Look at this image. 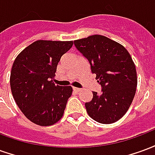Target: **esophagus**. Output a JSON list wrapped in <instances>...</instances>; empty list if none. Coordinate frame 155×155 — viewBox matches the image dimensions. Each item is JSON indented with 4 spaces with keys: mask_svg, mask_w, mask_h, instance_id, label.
<instances>
[{
    "mask_svg": "<svg viewBox=\"0 0 155 155\" xmlns=\"http://www.w3.org/2000/svg\"><path fill=\"white\" fill-rule=\"evenodd\" d=\"M73 90H74L75 92H80V91H81L80 88H76V87H73Z\"/></svg>",
    "mask_w": 155,
    "mask_h": 155,
    "instance_id": "1",
    "label": "esophagus"
}]
</instances>
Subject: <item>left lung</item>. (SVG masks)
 Segmentation results:
<instances>
[{
	"instance_id": "8db88e82",
	"label": "left lung",
	"mask_w": 155,
	"mask_h": 155,
	"mask_svg": "<svg viewBox=\"0 0 155 155\" xmlns=\"http://www.w3.org/2000/svg\"><path fill=\"white\" fill-rule=\"evenodd\" d=\"M74 44L101 85V94L92 91V100L85 103L88 114L99 123L116 122L129 110L136 92V69L130 53L122 45L101 35L76 40Z\"/></svg>"
}]
</instances>
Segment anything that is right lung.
Segmentation results:
<instances>
[{"label":"right lung","mask_w":155,"mask_h":155,"mask_svg":"<svg viewBox=\"0 0 155 155\" xmlns=\"http://www.w3.org/2000/svg\"><path fill=\"white\" fill-rule=\"evenodd\" d=\"M73 41H36L24 49L13 63L10 84L13 98L25 116L41 126L63 116L71 86H60L53 78L61 56Z\"/></svg>","instance_id":"right-lung-1"}]
</instances>
